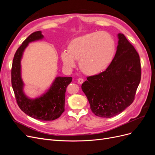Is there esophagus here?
Here are the masks:
<instances>
[{"instance_id": "obj_1", "label": "esophagus", "mask_w": 155, "mask_h": 155, "mask_svg": "<svg viewBox=\"0 0 155 155\" xmlns=\"http://www.w3.org/2000/svg\"><path fill=\"white\" fill-rule=\"evenodd\" d=\"M78 83L80 84V85H81V84H82L83 83V79H81V78H79V79H78Z\"/></svg>"}]
</instances>
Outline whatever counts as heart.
I'll return each instance as SVG.
<instances>
[{
	"label": "heart",
	"instance_id": "b5f03b06",
	"mask_svg": "<svg viewBox=\"0 0 155 155\" xmlns=\"http://www.w3.org/2000/svg\"><path fill=\"white\" fill-rule=\"evenodd\" d=\"M116 50L112 36L107 31H94L73 39L68 50L61 53V59L67 69L76 67L79 61V68L88 76L99 74L109 67Z\"/></svg>",
	"mask_w": 155,
	"mask_h": 155
}]
</instances>
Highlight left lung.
Here are the masks:
<instances>
[{
    "instance_id": "left-lung-1",
    "label": "left lung",
    "mask_w": 155,
    "mask_h": 155,
    "mask_svg": "<svg viewBox=\"0 0 155 155\" xmlns=\"http://www.w3.org/2000/svg\"><path fill=\"white\" fill-rule=\"evenodd\" d=\"M114 59L105 71L87 78L81 89L92 112L101 118H111L132 104L141 79L139 55L125 36L118 34Z\"/></svg>"
}]
</instances>
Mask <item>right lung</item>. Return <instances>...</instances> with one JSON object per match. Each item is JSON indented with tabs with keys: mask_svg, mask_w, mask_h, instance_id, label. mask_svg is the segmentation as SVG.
<instances>
[{
	"mask_svg": "<svg viewBox=\"0 0 155 155\" xmlns=\"http://www.w3.org/2000/svg\"><path fill=\"white\" fill-rule=\"evenodd\" d=\"M43 38L41 31L34 32L17 49L12 63V85L17 104L25 114L34 119L48 121L58 118L64 111L66 88L72 78L56 77L49 88L37 97L30 98L26 94L21 75V59L29 43Z\"/></svg>",
	"mask_w": 155,
	"mask_h": 155,
	"instance_id": "obj_1",
	"label": "right lung"
}]
</instances>
